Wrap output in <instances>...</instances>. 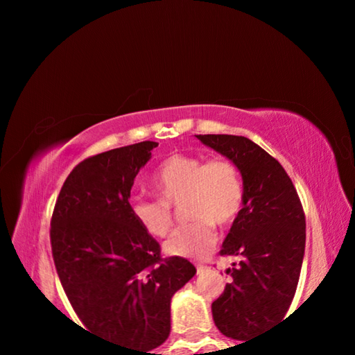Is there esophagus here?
<instances>
[{"instance_id": "esophagus-1", "label": "esophagus", "mask_w": 355, "mask_h": 355, "mask_svg": "<svg viewBox=\"0 0 355 355\" xmlns=\"http://www.w3.org/2000/svg\"><path fill=\"white\" fill-rule=\"evenodd\" d=\"M196 268H197V274H203L208 269V266H205V264H196Z\"/></svg>"}]
</instances>
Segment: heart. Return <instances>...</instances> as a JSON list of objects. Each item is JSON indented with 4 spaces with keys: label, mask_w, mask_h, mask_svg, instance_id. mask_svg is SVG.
I'll use <instances>...</instances> for the list:
<instances>
[{
    "label": "heart",
    "mask_w": 355,
    "mask_h": 355,
    "mask_svg": "<svg viewBox=\"0 0 355 355\" xmlns=\"http://www.w3.org/2000/svg\"><path fill=\"white\" fill-rule=\"evenodd\" d=\"M153 189L161 200L135 199L131 214L148 235L166 238L173 225L171 207L184 202L188 219L164 244L173 257L199 258L216 243V224L230 227L238 219L244 203V186L236 166L224 158L205 159L197 155H172L156 169Z\"/></svg>",
    "instance_id": "1"
}]
</instances>
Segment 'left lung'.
<instances>
[{"instance_id": "left-lung-1", "label": "left lung", "mask_w": 355, "mask_h": 355, "mask_svg": "<svg viewBox=\"0 0 355 355\" xmlns=\"http://www.w3.org/2000/svg\"><path fill=\"white\" fill-rule=\"evenodd\" d=\"M238 167L244 203L220 255L239 257L211 305L220 334L249 341L282 321L296 293L305 250V216L284 167L244 136L197 135ZM286 320V318H285Z\"/></svg>"}]
</instances>
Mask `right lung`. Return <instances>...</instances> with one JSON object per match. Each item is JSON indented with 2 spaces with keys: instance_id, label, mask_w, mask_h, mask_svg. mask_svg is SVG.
I'll use <instances>...</instances> for the list:
<instances>
[{
  "instance_id": "right-lung-1",
  "label": "right lung",
  "mask_w": 355,
  "mask_h": 355,
  "mask_svg": "<svg viewBox=\"0 0 355 355\" xmlns=\"http://www.w3.org/2000/svg\"><path fill=\"white\" fill-rule=\"evenodd\" d=\"M155 147L144 141L81 161L59 192L50 230L59 280L87 332L136 355H161L150 352L171 334L172 296L196 274L186 258H161L131 214V186Z\"/></svg>"
}]
</instances>
